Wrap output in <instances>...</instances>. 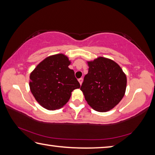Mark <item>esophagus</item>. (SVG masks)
Here are the masks:
<instances>
[{
  "mask_svg": "<svg viewBox=\"0 0 155 155\" xmlns=\"http://www.w3.org/2000/svg\"><path fill=\"white\" fill-rule=\"evenodd\" d=\"M78 82H79V83H80V85H82V83H83V78H79V79H78Z\"/></svg>",
  "mask_w": 155,
  "mask_h": 155,
  "instance_id": "esophagus-1",
  "label": "esophagus"
}]
</instances>
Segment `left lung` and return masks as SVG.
<instances>
[{
	"label": "left lung",
	"instance_id": "left-lung-1",
	"mask_svg": "<svg viewBox=\"0 0 155 155\" xmlns=\"http://www.w3.org/2000/svg\"><path fill=\"white\" fill-rule=\"evenodd\" d=\"M88 73L81 87L85 99L91 108L107 112L114 108L124 97L127 76L113 60L99 57L87 61Z\"/></svg>",
	"mask_w": 155,
	"mask_h": 155
}]
</instances>
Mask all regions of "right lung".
Segmentation results:
<instances>
[{
	"mask_svg": "<svg viewBox=\"0 0 155 155\" xmlns=\"http://www.w3.org/2000/svg\"><path fill=\"white\" fill-rule=\"evenodd\" d=\"M71 64L63 53L47 57L30 74L29 87L36 101L48 110L64 107L72 91L80 88L74 72L68 66Z\"/></svg>",
	"mask_w": 155,
	"mask_h": 155,
	"instance_id": "obj_1",
	"label": "right lung"
}]
</instances>
